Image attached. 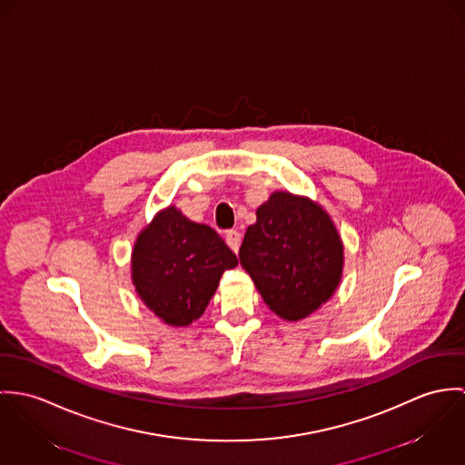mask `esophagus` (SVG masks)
Returning a JSON list of instances; mask_svg holds the SVG:
<instances>
[{
    "mask_svg": "<svg viewBox=\"0 0 465 465\" xmlns=\"http://www.w3.org/2000/svg\"><path fill=\"white\" fill-rule=\"evenodd\" d=\"M226 244L232 248V252H239L241 248V233L237 230H228L226 232Z\"/></svg>",
    "mask_w": 465,
    "mask_h": 465,
    "instance_id": "obj_1",
    "label": "esophagus"
}]
</instances>
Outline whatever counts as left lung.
Instances as JSON below:
<instances>
[{"instance_id":"obj_1","label":"left lung","mask_w":465,"mask_h":465,"mask_svg":"<svg viewBox=\"0 0 465 465\" xmlns=\"http://www.w3.org/2000/svg\"><path fill=\"white\" fill-rule=\"evenodd\" d=\"M239 258L265 305L287 321L319 309L342 274V242L328 213L289 193L258 207Z\"/></svg>"}]
</instances>
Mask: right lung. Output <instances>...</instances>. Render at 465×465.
Listing matches in <instances>:
<instances>
[{"mask_svg": "<svg viewBox=\"0 0 465 465\" xmlns=\"http://www.w3.org/2000/svg\"><path fill=\"white\" fill-rule=\"evenodd\" d=\"M235 265V253L215 230L169 207L139 235L132 280L141 300L163 322L187 326L202 317L221 274Z\"/></svg>", "mask_w": 465, "mask_h": 465, "instance_id": "obj_1", "label": "right lung"}]
</instances>
